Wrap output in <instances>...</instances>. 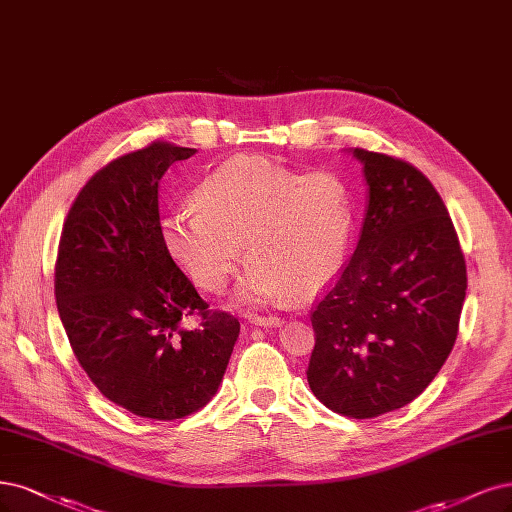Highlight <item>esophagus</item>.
Wrapping results in <instances>:
<instances>
[{
    "label": "esophagus",
    "instance_id": "obj_1",
    "mask_svg": "<svg viewBox=\"0 0 512 512\" xmlns=\"http://www.w3.org/2000/svg\"><path fill=\"white\" fill-rule=\"evenodd\" d=\"M248 320L252 324H256V326H277L279 324V317L277 315H256V313H252Z\"/></svg>",
    "mask_w": 512,
    "mask_h": 512
}]
</instances>
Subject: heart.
<instances>
[{
    "mask_svg": "<svg viewBox=\"0 0 512 512\" xmlns=\"http://www.w3.org/2000/svg\"><path fill=\"white\" fill-rule=\"evenodd\" d=\"M195 205L163 218L173 260L205 292H220L245 256V303L286 292L309 298L343 269L356 228V203L341 173H303L264 156H235L197 186Z\"/></svg>",
    "mask_w": 512,
    "mask_h": 512,
    "instance_id": "b5f03b06",
    "label": "heart"
}]
</instances>
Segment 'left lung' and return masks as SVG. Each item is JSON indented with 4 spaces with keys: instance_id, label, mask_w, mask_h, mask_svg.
Returning a JSON list of instances; mask_svg holds the SVG:
<instances>
[{
    "instance_id": "left-lung-1",
    "label": "left lung",
    "mask_w": 512,
    "mask_h": 512,
    "mask_svg": "<svg viewBox=\"0 0 512 512\" xmlns=\"http://www.w3.org/2000/svg\"><path fill=\"white\" fill-rule=\"evenodd\" d=\"M370 201L354 256L311 307L307 381L334 413L373 419L415 400L449 358L466 260L432 182L398 156L356 148Z\"/></svg>"
}]
</instances>
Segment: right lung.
<instances>
[{
	"label": "right lung",
	"instance_id": "1",
	"mask_svg": "<svg viewBox=\"0 0 512 512\" xmlns=\"http://www.w3.org/2000/svg\"><path fill=\"white\" fill-rule=\"evenodd\" d=\"M195 148L156 142L91 175L65 218L55 296L69 345L97 390L133 415L173 421L214 398L239 337L173 262L158 182ZM197 316L200 328L181 322Z\"/></svg>",
	"mask_w": 512,
	"mask_h": 512
}]
</instances>
